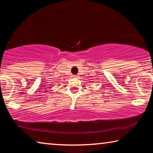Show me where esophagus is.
<instances>
[{
    "instance_id": "obj_1",
    "label": "esophagus",
    "mask_w": 153,
    "mask_h": 153,
    "mask_svg": "<svg viewBox=\"0 0 153 153\" xmlns=\"http://www.w3.org/2000/svg\"><path fill=\"white\" fill-rule=\"evenodd\" d=\"M74 76H75V77H76H76H78L79 76H78V75H74Z\"/></svg>"
}]
</instances>
